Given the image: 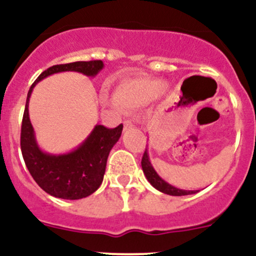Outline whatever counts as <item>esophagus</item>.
Here are the masks:
<instances>
[{"instance_id": "34e87169", "label": "esophagus", "mask_w": 256, "mask_h": 256, "mask_svg": "<svg viewBox=\"0 0 256 256\" xmlns=\"http://www.w3.org/2000/svg\"><path fill=\"white\" fill-rule=\"evenodd\" d=\"M134 128L132 122H131V120H125V122H124V130H128V128Z\"/></svg>"}]
</instances>
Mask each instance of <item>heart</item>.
<instances>
[{
    "label": "heart",
    "instance_id": "b5f03b06",
    "mask_svg": "<svg viewBox=\"0 0 256 256\" xmlns=\"http://www.w3.org/2000/svg\"><path fill=\"white\" fill-rule=\"evenodd\" d=\"M165 85L160 80L134 78L122 82L113 92V100L125 110L148 106L164 94Z\"/></svg>",
    "mask_w": 256,
    "mask_h": 256
}]
</instances>
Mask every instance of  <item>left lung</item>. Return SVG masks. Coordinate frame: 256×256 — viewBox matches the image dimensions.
<instances>
[{
    "label": "left lung",
    "instance_id": "left-lung-1",
    "mask_svg": "<svg viewBox=\"0 0 256 256\" xmlns=\"http://www.w3.org/2000/svg\"><path fill=\"white\" fill-rule=\"evenodd\" d=\"M143 174H144L146 178L148 180V182L153 186L156 190H160V192L165 193V194L169 196H188V194H194L196 190H180V188H176L171 186L170 184H168L165 180H162L158 175L156 170H154L153 165H152L150 160V154H148V150L146 148L144 154H143V158L141 162Z\"/></svg>",
    "mask_w": 256,
    "mask_h": 256
}]
</instances>
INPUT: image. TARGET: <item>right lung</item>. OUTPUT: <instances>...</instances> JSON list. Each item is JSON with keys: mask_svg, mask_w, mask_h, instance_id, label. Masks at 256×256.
Returning <instances> with one entry per match:
<instances>
[{"mask_svg": "<svg viewBox=\"0 0 256 256\" xmlns=\"http://www.w3.org/2000/svg\"><path fill=\"white\" fill-rule=\"evenodd\" d=\"M104 68L102 60L74 62L53 66L41 72L28 92L20 134L22 154L32 178L48 194L60 199L86 198L96 192L103 181L106 159L114 144L119 141L122 124L108 128L96 125L85 141L75 150L62 154L42 150L36 141L35 131L29 118V100L34 87L41 80L57 72H76L94 78Z\"/></svg>", "mask_w": 256, "mask_h": 256, "instance_id": "obj_1", "label": "right lung"}]
</instances>
